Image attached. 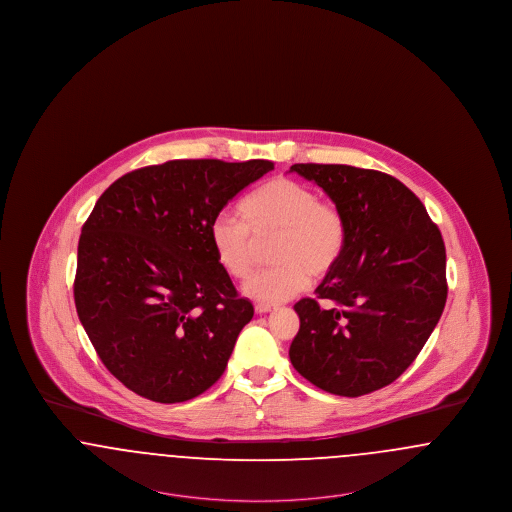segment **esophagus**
<instances>
[{"instance_id": "1", "label": "esophagus", "mask_w": 512, "mask_h": 512, "mask_svg": "<svg viewBox=\"0 0 512 512\" xmlns=\"http://www.w3.org/2000/svg\"><path fill=\"white\" fill-rule=\"evenodd\" d=\"M276 307L274 305H267V303H257L255 305V313L257 315H265V313H270V311H274Z\"/></svg>"}]
</instances>
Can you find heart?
Wrapping results in <instances>:
<instances>
[{
    "label": "heart",
    "mask_w": 512,
    "mask_h": 512,
    "mask_svg": "<svg viewBox=\"0 0 512 512\" xmlns=\"http://www.w3.org/2000/svg\"><path fill=\"white\" fill-rule=\"evenodd\" d=\"M238 220L219 217L209 240L219 267L245 280L255 263V244L274 238V267L257 272L247 284V297L278 305L303 292L309 276H324L340 261L345 247V219L340 209L320 201L317 192L290 178H272L245 197Z\"/></svg>",
    "instance_id": "heart-1"
}]
</instances>
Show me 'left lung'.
<instances>
[{
  "instance_id": "obj_1",
  "label": "left lung",
  "mask_w": 512,
  "mask_h": 512,
  "mask_svg": "<svg viewBox=\"0 0 512 512\" xmlns=\"http://www.w3.org/2000/svg\"><path fill=\"white\" fill-rule=\"evenodd\" d=\"M345 219L340 261L293 305V368L320 390L359 397L390 386L434 332L447 299L445 245L422 201L397 178L349 165L297 163Z\"/></svg>"
}]
</instances>
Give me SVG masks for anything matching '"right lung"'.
Returning a JSON list of instances; mask_svg holds the SVG:
<instances>
[{
	"label": "right lung",
	"instance_id": "1",
	"mask_svg": "<svg viewBox=\"0 0 512 512\" xmlns=\"http://www.w3.org/2000/svg\"><path fill=\"white\" fill-rule=\"evenodd\" d=\"M272 161L176 159L128 172L78 240L74 305L101 363L128 390L182 403L224 372L253 305L219 267L209 228Z\"/></svg>",
	"mask_w": 512,
	"mask_h": 512
}]
</instances>
